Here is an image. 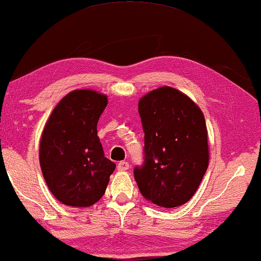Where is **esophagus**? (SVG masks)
<instances>
[{
	"mask_svg": "<svg viewBox=\"0 0 261 261\" xmlns=\"http://www.w3.org/2000/svg\"><path fill=\"white\" fill-rule=\"evenodd\" d=\"M129 169V163L128 162H120L117 164V170L119 171H127Z\"/></svg>",
	"mask_w": 261,
	"mask_h": 261,
	"instance_id": "1",
	"label": "esophagus"
}]
</instances>
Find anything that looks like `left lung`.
Segmentation results:
<instances>
[{"instance_id":"8db88e82","label":"left lung","mask_w":261,"mask_h":261,"mask_svg":"<svg viewBox=\"0 0 261 261\" xmlns=\"http://www.w3.org/2000/svg\"><path fill=\"white\" fill-rule=\"evenodd\" d=\"M145 133V162L134 169L141 195L163 208L190 199L209 165L208 130L202 110L171 87L149 91L139 101Z\"/></svg>"}]
</instances>
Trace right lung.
<instances>
[{
  "label": "right lung",
  "mask_w": 261,
  "mask_h": 261,
  "mask_svg": "<svg viewBox=\"0 0 261 261\" xmlns=\"http://www.w3.org/2000/svg\"><path fill=\"white\" fill-rule=\"evenodd\" d=\"M107 105L106 95L77 89L60 99L45 124L39 162L49 191L63 204L85 208L105 195L116 167L97 137Z\"/></svg>",
  "instance_id": "add662e5"
}]
</instances>
